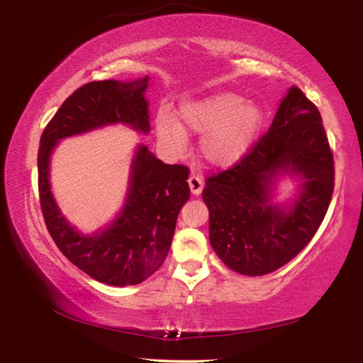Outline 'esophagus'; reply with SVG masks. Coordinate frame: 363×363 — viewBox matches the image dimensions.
I'll return each mask as SVG.
<instances>
[{
  "instance_id": "1",
  "label": "esophagus",
  "mask_w": 363,
  "mask_h": 363,
  "mask_svg": "<svg viewBox=\"0 0 363 363\" xmlns=\"http://www.w3.org/2000/svg\"><path fill=\"white\" fill-rule=\"evenodd\" d=\"M189 186H190V192L194 195H199L201 194V190H203V179H201L199 174H190Z\"/></svg>"
}]
</instances>
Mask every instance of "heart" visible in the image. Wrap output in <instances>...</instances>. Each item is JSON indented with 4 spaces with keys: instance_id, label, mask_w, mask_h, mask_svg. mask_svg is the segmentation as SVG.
Returning a JSON list of instances; mask_svg holds the SVG:
<instances>
[{
    "instance_id": "heart-1",
    "label": "heart",
    "mask_w": 363,
    "mask_h": 363,
    "mask_svg": "<svg viewBox=\"0 0 363 363\" xmlns=\"http://www.w3.org/2000/svg\"><path fill=\"white\" fill-rule=\"evenodd\" d=\"M179 125L173 116L162 112L157 120L158 139L171 150L187 145L186 130L205 134L200 150L214 167H230L253 144L262 126V112L255 104L232 91H219L205 99L186 104Z\"/></svg>"
}]
</instances>
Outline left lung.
<instances>
[{"label": "left lung", "instance_id": "obj_1", "mask_svg": "<svg viewBox=\"0 0 363 363\" xmlns=\"http://www.w3.org/2000/svg\"><path fill=\"white\" fill-rule=\"evenodd\" d=\"M280 172L305 179L288 212L268 201ZM335 189L333 152L314 102L293 86L269 131L232 168L206 177L210 242L227 267L266 275L290 262L312 240Z\"/></svg>", "mask_w": 363, "mask_h": 363}]
</instances>
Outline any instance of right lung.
Returning <instances> with one entry per match:
<instances>
[{
	"instance_id": "right-lung-1",
	"label": "right lung",
	"mask_w": 363,
	"mask_h": 363,
	"mask_svg": "<svg viewBox=\"0 0 363 363\" xmlns=\"http://www.w3.org/2000/svg\"><path fill=\"white\" fill-rule=\"evenodd\" d=\"M149 77L121 83L89 82L67 97L48 123L38 149V192L49 235L62 255L97 281L115 286L138 285L167 257L176 219L190 196L184 164H164L140 145L133 162L126 205L108 229L82 235L67 223L49 189V155L59 139L110 123H126L149 133V104L144 93Z\"/></svg>"
}]
</instances>
